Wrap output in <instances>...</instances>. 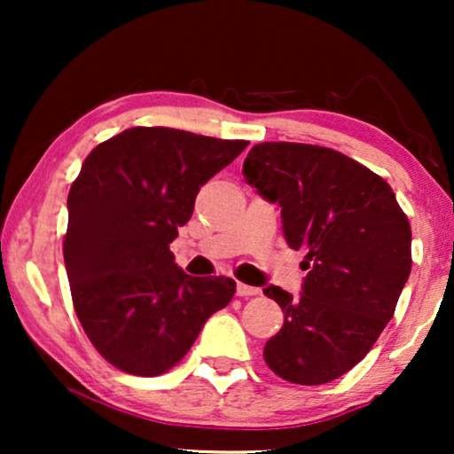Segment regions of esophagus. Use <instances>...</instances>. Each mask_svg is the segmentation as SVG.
Here are the masks:
<instances>
[{
	"mask_svg": "<svg viewBox=\"0 0 454 454\" xmlns=\"http://www.w3.org/2000/svg\"><path fill=\"white\" fill-rule=\"evenodd\" d=\"M258 294H260L258 287H252V285H246V283H238L239 297H250V295H258Z\"/></svg>",
	"mask_w": 454,
	"mask_h": 454,
	"instance_id": "esophagus-1",
	"label": "esophagus"
}]
</instances>
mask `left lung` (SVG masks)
<instances>
[{"label":"left lung","instance_id":"obj_1","mask_svg":"<svg viewBox=\"0 0 454 454\" xmlns=\"http://www.w3.org/2000/svg\"><path fill=\"white\" fill-rule=\"evenodd\" d=\"M244 177L281 207L289 247L308 252L300 297L264 289L285 314L264 362L303 387L337 380L393 318L411 272L407 215L380 176L326 146L262 142L247 153Z\"/></svg>","mask_w":454,"mask_h":454}]
</instances>
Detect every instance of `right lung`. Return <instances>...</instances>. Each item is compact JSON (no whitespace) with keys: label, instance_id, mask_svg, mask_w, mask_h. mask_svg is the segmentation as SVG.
<instances>
[{"label":"right lung","instance_id":"right-lung-1","mask_svg":"<svg viewBox=\"0 0 454 454\" xmlns=\"http://www.w3.org/2000/svg\"><path fill=\"white\" fill-rule=\"evenodd\" d=\"M247 145L138 126L86 157L67 196L64 262L80 325L117 370L169 372L233 300V278L185 275L169 244L200 185Z\"/></svg>","mask_w":454,"mask_h":454}]
</instances>
